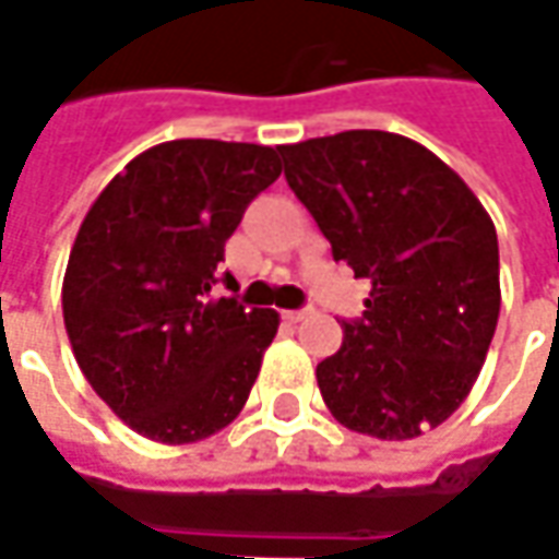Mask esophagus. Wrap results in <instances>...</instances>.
Returning <instances> with one entry per match:
<instances>
[{
	"instance_id": "obj_1",
	"label": "esophagus",
	"mask_w": 559,
	"mask_h": 559,
	"mask_svg": "<svg viewBox=\"0 0 559 559\" xmlns=\"http://www.w3.org/2000/svg\"><path fill=\"white\" fill-rule=\"evenodd\" d=\"M309 316H312V309H290V312H284V318H287L290 324H299V321H306Z\"/></svg>"
}]
</instances>
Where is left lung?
<instances>
[{"mask_svg": "<svg viewBox=\"0 0 559 559\" xmlns=\"http://www.w3.org/2000/svg\"><path fill=\"white\" fill-rule=\"evenodd\" d=\"M284 179L334 260L371 281L343 346L318 361L324 405L374 439H414L473 390L501 312L498 235L433 151L380 129L281 145Z\"/></svg>", "mask_w": 559, "mask_h": 559, "instance_id": "left-lung-1", "label": "left lung"}]
</instances>
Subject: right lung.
I'll use <instances>...</instances> for the list:
<instances>
[{"label": "right lung", "instance_id": "right-lung-1", "mask_svg": "<svg viewBox=\"0 0 559 559\" xmlns=\"http://www.w3.org/2000/svg\"><path fill=\"white\" fill-rule=\"evenodd\" d=\"M278 176V147L179 139L129 160L86 213L64 328L92 390L135 433L185 445L241 414L278 312L210 290L247 203Z\"/></svg>", "mask_w": 559, "mask_h": 559}]
</instances>
